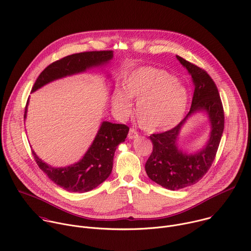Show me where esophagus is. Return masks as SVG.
Masks as SVG:
<instances>
[{
  "instance_id": "esophagus-1",
  "label": "esophagus",
  "mask_w": 251,
  "mask_h": 251,
  "mask_svg": "<svg viewBox=\"0 0 251 251\" xmlns=\"http://www.w3.org/2000/svg\"><path fill=\"white\" fill-rule=\"evenodd\" d=\"M138 133H137V131L136 130H134V129H130L129 130V133H128V139H130V140H132V139H136V138H138Z\"/></svg>"
}]
</instances>
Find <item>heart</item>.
<instances>
[{
	"label": "heart",
	"instance_id": "heart-1",
	"mask_svg": "<svg viewBox=\"0 0 251 251\" xmlns=\"http://www.w3.org/2000/svg\"><path fill=\"white\" fill-rule=\"evenodd\" d=\"M137 100L136 117L140 126L149 132L171 129L183 119L187 105V89L164 70L139 67L126 77L124 90L113 93L115 111L126 116L132 101Z\"/></svg>",
	"mask_w": 251,
	"mask_h": 251
}]
</instances>
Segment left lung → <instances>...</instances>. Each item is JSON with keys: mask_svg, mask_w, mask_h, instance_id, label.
<instances>
[{"mask_svg": "<svg viewBox=\"0 0 251 251\" xmlns=\"http://www.w3.org/2000/svg\"><path fill=\"white\" fill-rule=\"evenodd\" d=\"M188 70L195 86L192 107L185 119L175 128L153 134V152L145 165L151 180L163 188L176 191L198 183L210 168L216 157L225 127L222 100L211 77L197 65L176 55ZM203 113L211 126L205 145L196 152H187L179 145V134L190 117Z\"/></svg>", "mask_w": 251, "mask_h": 251, "instance_id": "1", "label": "left lung"}]
</instances>
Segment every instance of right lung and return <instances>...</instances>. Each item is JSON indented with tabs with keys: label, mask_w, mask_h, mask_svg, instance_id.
I'll return each mask as SVG.
<instances>
[{
	"label": "right lung",
	"mask_w": 251,
	"mask_h": 251,
	"mask_svg": "<svg viewBox=\"0 0 251 251\" xmlns=\"http://www.w3.org/2000/svg\"><path fill=\"white\" fill-rule=\"evenodd\" d=\"M112 59V50L87 51L67 55L50 64L43 71L35 81L31 92L54 80L83 74L89 69L106 66ZM106 78H111L109 74L106 75ZM112 88L110 91H112ZM27 105L28 100L25 106V119L26 118ZM128 132L129 128L124 124L108 121L101 122L93 142L83 157L78 162L66 167H51L40 159L34 151H32V155L40 169L54 184L67 192L85 193L97 188L110 176L114 153L120 143L125 141Z\"/></svg>",
	"instance_id": "1"
}]
</instances>
